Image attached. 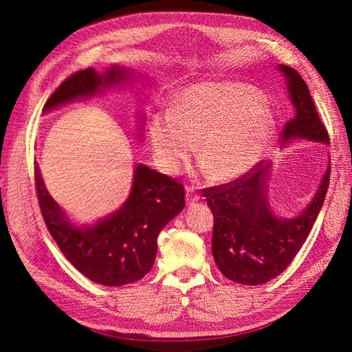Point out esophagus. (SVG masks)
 <instances>
[{
  "label": "esophagus",
  "mask_w": 352,
  "mask_h": 352,
  "mask_svg": "<svg viewBox=\"0 0 352 352\" xmlns=\"http://www.w3.org/2000/svg\"><path fill=\"white\" fill-rule=\"evenodd\" d=\"M198 199H199L198 193L193 190V188H190V186H188V188H186V201H188V204L195 203Z\"/></svg>",
  "instance_id": "34e87169"
}]
</instances>
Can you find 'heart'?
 I'll return each instance as SVG.
<instances>
[{"mask_svg": "<svg viewBox=\"0 0 352 352\" xmlns=\"http://www.w3.org/2000/svg\"><path fill=\"white\" fill-rule=\"evenodd\" d=\"M275 121L258 89L239 81H204L183 89L172 109L155 113L149 138L160 166L177 172L198 155L216 180L248 172L266 151Z\"/></svg>", "mask_w": 352, "mask_h": 352, "instance_id": "1", "label": "heart"}]
</instances>
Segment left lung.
Segmentation results:
<instances>
[{"label":"left lung","mask_w":352,"mask_h":352,"mask_svg":"<svg viewBox=\"0 0 352 352\" xmlns=\"http://www.w3.org/2000/svg\"><path fill=\"white\" fill-rule=\"evenodd\" d=\"M287 80L296 116L284 126L283 139H305L330 144V136L313 101L307 83L294 68L280 65ZM271 164L254 166L241 178L204 189L213 213V258L228 280L257 286L278 276L286 269L322 208L330 184L328 166L316 195L305 210L292 219H280L266 198V178Z\"/></svg>","instance_id":"left-lung-1"}]
</instances>
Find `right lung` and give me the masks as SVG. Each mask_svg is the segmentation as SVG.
Here are the masks:
<instances>
[{
  "label": "right lung",
  "instance_id": "1",
  "mask_svg": "<svg viewBox=\"0 0 352 352\" xmlns=\"http://www.w3.org/2000/svg\"><path fill=\"white\" fill-rule=\"evenodd\" d=\"M131 76L130 69L121 66H111L102 76L94 68L78 71L52 92L43 111L92 95L100 87L119 85ZM34 182L43 221L63 256L89 280L102 286H124L144 278L154 265L157 236L186 206L182 183L139 164L124 206L96 226L78 228L65 218L45 189L37 163Z\"/></svg>",
  "mask_w": 352,
  "mask_h": 352
}]
</instances>
